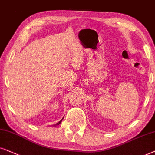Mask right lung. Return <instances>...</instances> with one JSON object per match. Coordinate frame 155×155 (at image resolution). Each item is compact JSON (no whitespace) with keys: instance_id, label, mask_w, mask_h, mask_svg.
<instances>
[{"instance_id":"right-lung-1","label":"right lung","mask_w":155,"mask_h":155,"mask_svg":"<svg viewBox=\"0 0 155 155\" xmlns=\"http://www.w3.org/2000/svg\"><path fill=\"white\" fill-rule=\"evenodd\" d=\"M64 119V117H63V118L62 119H61V120L60 121H59V122L58 123H56V124H54V126H57V125H59V124H60V123H61V120H62Z\"/></svg>"}]
</instances>
